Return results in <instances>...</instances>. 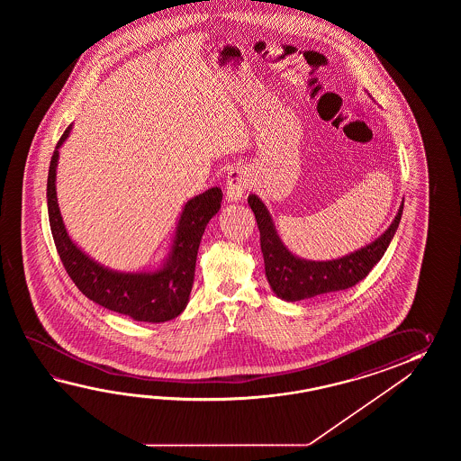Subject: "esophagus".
Returning a JSON list of instances; mask_svg holds the SVG:
<instances>
[{"mask_svg":"<svg viewBox=\"0 0 461 461\" xmlns=\"http://www.w3.org/2000/svg\"><path fill=\"white\" fill-rule=\"evenodd\" d=\"M226 196L229 201H240L247 191H250L252 181L242 167H235L227 173Z\"/></svg>","mask_w":461,"mask_h":461,"instance_id":"esophagus-1","label":"esophagus"}]
</instances>
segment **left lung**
Listing matches in <instances>:
<instances>
[{"instance_id": "obj_1", "label": "left lung", "mask_w": 461, "mask_h": 461, "mask_svg": "<svg viewBox=\"0 0 461 461\" xmlns=\"http://www.w3.org/2000/svg\"><path fill=\"white\" fill-rule=\"evenodd\" d=\"M249 206L254 211L260 230V247L264 254L265 275L275 294L286 302H298L316 294H331L359 284L383 258L401 222L403 203L389 229L373 244L343 258L328 262H310L294 257L286 250L276 235L272 217L258 197L249 196Z\"/></svg>"}]
</instances>
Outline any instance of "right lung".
Listing matches in <instances>:
<instances>
[{"label": "right lung", "mask_w": 461, "mask_h": 461, "mask_svg": "<svg viewBox=\"0 0 461 461\" xmlns=\"http://www.w3.org/2000/svg\"><path fill=\"white\" fill-rule=\"evenodd\" d=\"M72 125L59 138L52 153L48 176V212L50 232L70 280L88 300L127 314L137 321L163 323L183 313L194 282L197 250L207 222L221 209L222 191L211 187L187 201L177 222L176 237L167 265L155 274H118L94 262L74 244L60 217L56 196V167L59 148Z\"/></svg>", "instance_id": "add662e5"}]
</instances>
